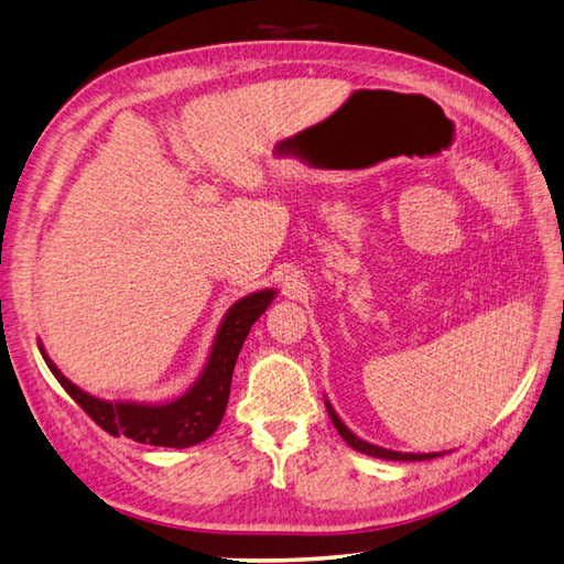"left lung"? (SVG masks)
<instances>
[{"label": "left lung", "mask_w": 564, "mask_h": 564, "mask_svg": "<svg viewBox=\"0 0 564 564\" xmlns=\"http://www.w3.org/2000/svg\"><path fill=\"white\" fill-rule=\"evenodd\" d=\"M326 403V413H329L334 427L338 430V435L346 440V444H350L352 449L360 452V454H368V456H377V459H387V462H425V459H435V456H442L440 452H430V454H411V452H394V449H384V447H377V444H370L360 440L358 435H352V432L346 427V423L338 417V413L334 411V405L324 399Z\"/></svg>", "instance_id": "obj_1"}]
</instances>
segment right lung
Here are the masks:
<instances>
[{
	"label": "right lung",
	"instance_id": "right-lung-1",
	"mask_svg": "<svg viewBox=\"0 0 564 564\" xmlns=\"http://www.w3.org/2000/svg\"><path fill=\"white\" fill-rule=\"evenodd\" d=\"M276 297L273 288H264L259 293L245 295L238 300L223 317L212 352L196 382L177 397L165 403H143V401H108L98 399L88 391L78 389L74 382L59 372L55 362L50 360L43 344H37L50 372L57 377L64 391L94 417V421L115 437H129L153 447H173L185 449L192 444L208 440L216 432L226 413L230 397V379L235 370V360L250 334L252 324L267 312L271 300Z\"/></svg>",
	"mask_w": 564,
	"mask_h": 564
}]
</instances>
